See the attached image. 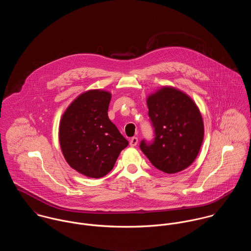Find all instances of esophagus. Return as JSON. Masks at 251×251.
<instances>
[{
	"mask_svg": "<svg viewBox=\"0 0 251 251\" xmlns=\"http://www.w3.org/2000/svg\"><path fill=\"white\" fill-rule=\"evenodd\" d=\"M138 141H139L138 138L134 137V138H132V139H130V145H131L132 147H134V146H136V145L138 144Z\"/></svg>",
	"mask_w": 251,
	"mask_h": 251,
	"instance_id": "obj_1",
	"label": "esophagus"
}]
</instances>
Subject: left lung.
<instances>
[{"mask_svg": "<svg viewBox=\"0 0 251 251\" xmlns=\"http://www.w3.org/2000/svg\"><path fill=\"white\" fill-rule=\"evenodd\" d=\"M155 139L140 149L159 170L174 174L195 162L204 139V123L195 101L173 86H162L146 99Z\"/></svg>", "mask_w": 251, "mask_h": 251, "instance_id": "left-lung-1", "label": "left lung"}]
</instances>
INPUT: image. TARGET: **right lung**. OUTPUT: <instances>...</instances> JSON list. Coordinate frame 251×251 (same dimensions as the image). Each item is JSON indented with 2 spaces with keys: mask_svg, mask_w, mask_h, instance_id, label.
I'll list each match as a JSON object with an SVG mask.
<instances>
[{
  "mask_svg": "<svg viewBox=\"0 0 251 251\" xmlns=\"http://www.w3.org/2000/svg\"><path fill=\"white\" fill-rule=\"evenodd\" d=\"M112 93L90 89L63 112L58 128L61 152L67 164L89 178H101L114 166L129 144L109 119Z\"/></svg>",
  "mask_w": 251,
  "mask_h": 251,
  "instance_id": "1",
  "label": "right lung"
}]
</instances>
